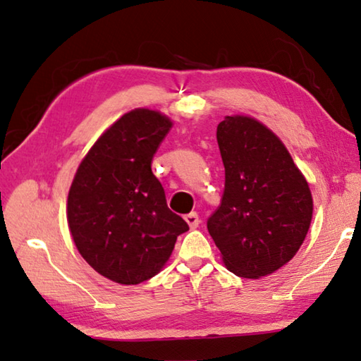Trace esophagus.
<instances>
[{"label":"esophagus","instance_id":"obj_1","mask_svg":"<svg viewBox=\"0 0 361 361\" xmlns=\"http://www.w3.org/2000/svg\"><path fill=\"white\" fill-rule=\"evenodd\" d=\"M184 219H185L187 225L190 226V230L198 228V225H200V217H198V214H197V212H190V214H187V216H185Z\"/></svg>","mask_w":361,"mask_h":361}]
</instances>
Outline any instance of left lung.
Masks as SVG:
<instances>
[{
  "instance_id": "8db88e82",
  "label": "left lung",
  "mask_w": 361,
  "mask_h": 361,
  "mask_svg": "<svg viewBox=\"0 0 361 361\" xmlns=\"http://www.w3.org/2000/svg\"><path fill=\"white\" fill-rule=\"evenodd\" d=\"M225 188L207 230L233 274L260 279L288 263L311 226L306 177L279 136L244 114L217 126Z\"/></svg>"
}]
</instances>
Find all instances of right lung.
Here are the masks:
<instances>
[{"instance_id": "right-lung-1", "label": "right lung", "mask_w": 361, "mask_h": 361, "mask_svg": "<svg viewBox=\"0 0 361 361\" xmlns=\"http://www.w3.org/2000/svg\"><path fill=\"white\" fill-rule=\"evenodd\" d=\"M173 120L137 107L116 120L82 158L69 187L66 219L82 258L112 282L136 286L157 276L188 230L168 209L152 158Z\"/></svg>"}]
</instances>
